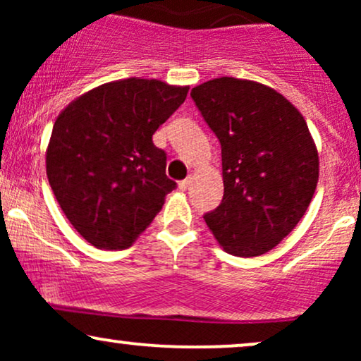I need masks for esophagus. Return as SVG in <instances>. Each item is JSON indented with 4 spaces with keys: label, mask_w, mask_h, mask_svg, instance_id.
Here are the masks:
<instances>
[{
    "label": "esophagus",
    "mask_w": 361,
    "mask_h": 361,
    "mask_svg": "<svg viewBox=\"0 0 361 361\" xmlns=\"http://www.w3.org/2000/svg\"><path fill=\"white\" fill-rule=\"evenodd\" d=\"M190 183H192V178H186V180H183V181H180V188L181 190H186L190 186Z\"/></svg>",
    "instance_id": "esophagus-1"
}]
</instances>
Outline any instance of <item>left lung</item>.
Returning a JSON list of instances; mask_svg holds the SVG:
<instances>
[{
  "mask_svg": "<svg viewBox=\"0 0 361 361\" xmlns=\"http://www.w3.org/2000/svg\"><path fill=\"white\" fill-rule=\"evenodd\" d=\"M222 147L224 198L204 219L226 252H268L304 217L319 180L305 118L270 86L215 78L192 90Z\"/></svg>",
  "mask_w": 361,
  "mask_h": 361,
  "instance_id": "obj_1",
  "label": "left lung"
}]
</instances>
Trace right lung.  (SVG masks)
I'll use <instances>...</instances> for the list:
<instances>
[{
  "label": "right lung",
  "instance_id": "add662e5",
  "mask_svg": "<svg viewBox=\"0 0 361 361\" xmlns=\"http://www.w3.org/2000/svg\"><path fill=\"white\" fill-rule=\"evenodd\" d=\"M188 86L127 78L73 100L54 123L45 154L56 200L98 250H126L163 209L176 183L152 135Z\"/></svg>",
  "mask_w": 361,
  "mask_h": 361
}]
</instances>
